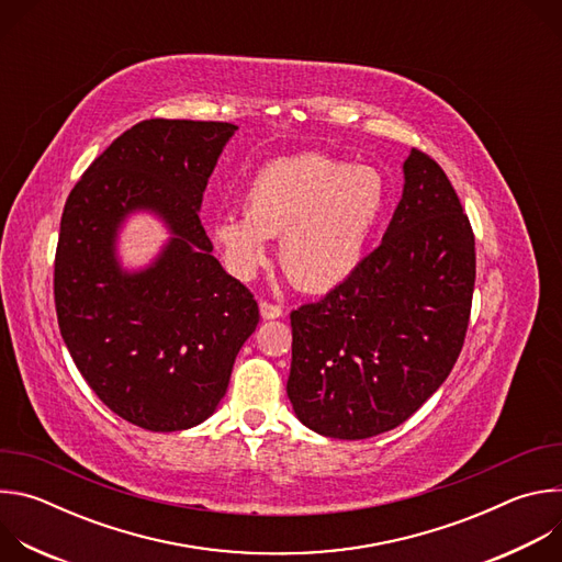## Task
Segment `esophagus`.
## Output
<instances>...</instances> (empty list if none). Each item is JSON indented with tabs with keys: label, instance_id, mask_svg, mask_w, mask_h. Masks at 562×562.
<instances>
[{
	"label": "esophagus",
	"instance_id": "obj_1",
	"mask_svg": "<svg viewBox=\"0 0 562 562\" xmlns=\"http://www.w3.org/2000/svg\"><path fill=\"white\" fill-rule=\"evenodd\" d=\"M260 315H262L265 319L280 317V315H282V306H280V304H273V302H269V300H262V302H260Z\"/></svg>",
	"mask_w": 562,
	"mask_h": 562
}]
</instances>
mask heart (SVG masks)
Returning a JSON list of instances; mask_svg holds the SVG:
<instances>
[{"instance_id":"b5f03b06","label":"heart","mask_w":562,"mask_h":562,"mask_svg":"<svg viewBox=\"0 0 562 562\" xmlns=\"http://www.w3.org/2000/svg\"><path fill=\"white\" fill-rule=\"evenodd\" d=\"M389 202L371 167L302 153L265 165L245 191V213L213 220L211 237L226 269L251 280L267 262V237L280 239V265L304 291H329L362 262Z\"/></svg>"}]
</instances>
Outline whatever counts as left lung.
I'll use <instances>...</instances> for the list:
<instances>
[{
    "instance_id": "1",
    "label": "left lung",
    "mask_w": 562,
    "mask_h": 562,
    "mask_svg": "<svg viewBox=\"0 0 562 562\" xmlns=\"http://www.w3.org/2000/svg\"><path fill=\"white\" fill-rule=\"evenodd\" d=\"M473 282L469 217L436 159L412 148L380 247L323 300L291 311L286 393L300 423L364 440L414 416L460 356Z\"/></svg>"
}]
</instances>
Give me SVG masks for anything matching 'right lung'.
<instances>
[{
    "instance_id": "right-lung-1",
    "label": "right lung",
    "mask_w": 562,
    "mask_h": 562,
    "mask_svg": "<svg viewBox=\"0 0 562 562\" xmlns=\"http://www.w3.org/2000/svg\"><path fill=\"white\" fill-rule=\"evenodd\" d=\"M235 131L144 120L93 159L64 204L53 278L61 338L102 403L148 431L206 420L260 323L254 293L211 256L198 215ZM137 207L157 212L175 237L146 272L124 274L114 235Z\"/></svg>"
}]
</instances>
